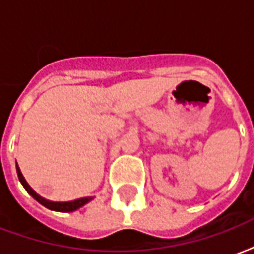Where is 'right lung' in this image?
<instances>
[{
  "instance_id": "right-lung-1",
  "label": "right lung",
  "mask_w": 254,
  "mask_h": 254,
  "mask_svg": "<svg viewBox=\"0 0 254 254\" xmlns=\"http://www.w3.org/2000/svg\"><path fill=\"white\" fill-rule=\"evenodd\" d=\"M16 170H17V177H19L20 182H21V185L25 188V190L30 193L31 196L35 198L36 201L41 202L42 205H45L49 209H53V211H60V212H72V211H76L80 207H83L84 204H87V202L91 200V197H83V198H78V200H74V201H66V202H54V201H49V200H45L43 197H41L39 194H36L35 190L32 189V188L27 184V181L24 180V177L21 174V171H20L19 166L16 163Z\"/></svg>"
}]
</instances>
